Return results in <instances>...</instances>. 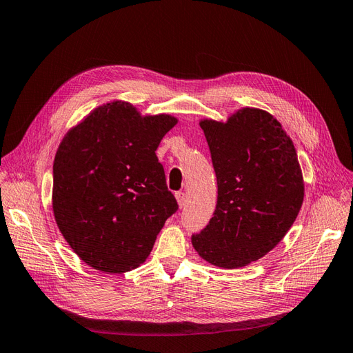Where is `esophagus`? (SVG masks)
Returning a JSON list of instances; mask_svg holds the SVG:
<instances>
[{
  "label": "esophagus",
  "instance_id": "esophagus-1",
  "mask_svg": "<svg viewBox=\"0 0 353 353\" xmlns=\"http://www.w3.org/2000/svg\"><path fill=\"white\" fill-rule=\"evenodd\" d=\"M175 199L178 201V206L183 209L187 203V197H185V193H183V191H178V193H175Z\"/></svg>",
  "mask_w": 353,
  "mask_h": 353
}]
</instances>
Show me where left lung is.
Masks as SVG:
<instances>
[{"label": "left lung", "mask_w": 353, "mask_h": 353, "mask_svg": "<svg viewBox=\"0 0 353 353\" xmlns=\"http://www.w3.org/2000/svg\"><path fill=\"white\" fill-rule=\"evenodd\" d=\"M218 181L208 227L191 237L201 259L234 270L271 252L292 228L305 183L292 138L266 110L243 108L225 122L201 119Z\"/></svg>", "instance_id": "1"}]
</instances>
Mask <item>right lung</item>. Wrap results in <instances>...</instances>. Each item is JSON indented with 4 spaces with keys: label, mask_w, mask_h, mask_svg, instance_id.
<instances>
[{
    "label": "right lung",
    "mask_w": 353,
    "mask_h": 353,
    "mask_svg": "<svg viewBox=\"0 0 353 353\" xmlns=\"http://www.w3.org/2000/svg\"><path fill=\"white\" fill-rule=\"evenodd\" d=\"M178 123L113 100L63 137L52 165V213L72 250L91 268L123 274L150 254L178 209L156 150Z\"/></svg>",
    "instance_id": "1"
}]
</instances>
